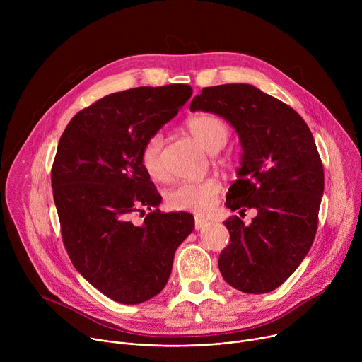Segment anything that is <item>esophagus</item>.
<instances>
[{"label": "esophagus", "mask_w": 362, "mask_h": 362, "mask_svg": "<svg viewBox=\"0 0 362 362\" xmlns=\"http://www.w3.org/2000/svg\"><path fill=\"white\" fill-rule=\"evenodd\" d=\"M208 225H209V222L204 221L203 218H199V216L194 218V229H196V230H200V229L206 228Z\"/></svg>", "instance_id": "obj_1"}]
</instances>
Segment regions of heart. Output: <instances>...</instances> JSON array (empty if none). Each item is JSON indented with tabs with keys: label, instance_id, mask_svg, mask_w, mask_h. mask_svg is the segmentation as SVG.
I'll list each match as a JSON object with an SVG mask.
<instances>
[{
	"label": "heart",
	"instance_id": "1",
	"mask_svg": "<svg viewBox=\"0 0 362 362\" xmlns=\"http://www.w3.org/2000/svg\"><path fill=\"white\" fill-rule=\"evenodd\" d=\"M186 129L209 153L219 151L226 144L230 133L228 123L212 113H200L190 117L186 122ZM140 163L153 180H165L168 177L162 133L156 132L144 140L140 150ZM221 189V183L216 179L185 182L168 192L166 203L173 211L204 214L215 206Z\"/></svg>",
	"mask_w": 362,
	"mask_h": 362
}]
</instances>
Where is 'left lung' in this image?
I'll use <instances>...</instances> for the list:
<instances>
[{
    "label": "left lung",
    "mask_w": 362,
    "mask_h": 362,
    "mask_svg": "<svg viewBox=\"0 0 362 362\" xmlns=\"http://www.w3.org/2000/svg\"><path fill=\"white\" fill-rule=\"evenodd\" d=\"M190 110L222 116L243 148L238 179L226 196L232 212L255 209L245 225L225 222L230 242L219 255L223 279L245 293L282 285L311 249L324 193V168L303 119L281 100L250 84L204 87Z\"/></svg>",
    "instance_id": "8db88e82"
}]
</instances>
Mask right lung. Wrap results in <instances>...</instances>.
<instances>
[{
    "instance_id": "add662e5",
    "label": "right lung",
    "mask_w": 362,
    "mask_h": 362,
    "mask_svg": "<svg viewBox=\"0 0 362 362\" xmlns=\"http://www.w3.org/2000/svg\"><path fill=\"white\" fill-rule=\"evenodd\" d=\"M187 84L136 87L78 112L63 132L51 186L74 268L101 293L134 305L168 284L175 252L192 233L190 214H163L162 196L140 163L144 140L190 98ZM155 209L141 226L133 213Z\"/></svg>"
}]
</instances>
